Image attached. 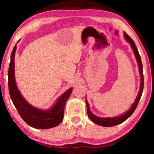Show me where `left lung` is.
Instances as JSON below:
<instances>
[{
	"instance_id": "obj_1",
	"label": "left lung",
	"mask_w": 154,
	"mask_h": 154,
	"mask_svg": "<svg viewBox=\"0 0 154 154\" xmlns=\"http://www.w3.org/2000/svg\"><path fill=\"white\" fill-rule=\"evenodd\" d=\"M124 36H125V38H126V40L130 44V45H131L132 50L134 51V56L136 57L138 66H139V72L140 75V90H139V94H138L137 97L136 98V100H134V103L132 104V106L130 107L129 110L127 112H126V113H124V114L121 115V116L113 117V118H100V117L96 116L94 114L91 112L89 104H88L87 100H85V103H86V106H87V112H88V117H89V118L94 122V123H95L98 125H100V126H105V127L114 126H116V125H118L119 124L122 123V122H124V121H126V119L134 113V111H135V109H136L138 104H139L140 97H141L142 96L143 86H144V79H143V64H142L141 59H140V56L139 55V51H138L137 46L135 45L134 41L132 40L126 32H124Z\"/></svg>"
}]
</instances>
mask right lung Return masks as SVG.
<instances>
[{"instance_id": "obj_1", "label": "right lung", "mask_w": 154, "mask_h": 154, "mask_svg": "<svg viewBox=\"0 0 154 154\" xmlns=\"http://www.w3.org/2000/svg\"><path fill=\"white\" fill-rule=\"evenodd\" d=\"M16 47L14 46L11 52L8 71L9 91L13 103L21 118L31 127L38 129H48L57 126L63 120L64 106L72 92V88L65 92L50 109L41 110L30 105L23 98L15 83L14 57Z\"/></svg>"}]
</instances>
